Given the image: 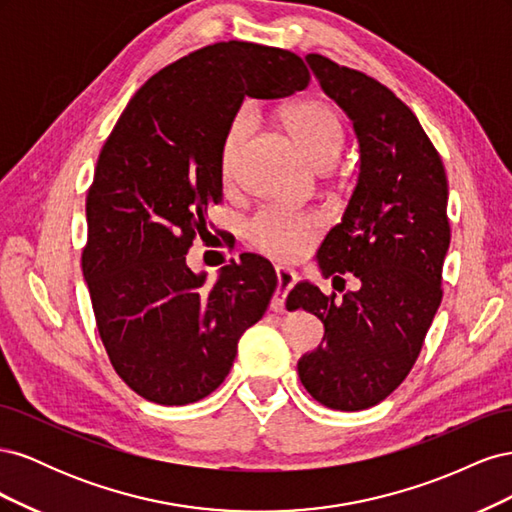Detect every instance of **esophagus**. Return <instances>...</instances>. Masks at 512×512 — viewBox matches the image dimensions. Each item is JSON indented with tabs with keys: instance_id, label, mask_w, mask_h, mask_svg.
Segmentation results:
<instances>
[{
	"instance_id": "34e87169",
	"label": "esophagus",
	"mask_w": 512,
	"mask_h": 512,
	"mask_svg": "<svg viewBox=\"0 0 512 512\" xmlns=\"http://www.w3.org/2000/svg\"><path fill=\"white\" fill-rule=\"evenodd\" d=\"M275 275H277V290H275L273 299H271V309H275V312H284L288 292L294 284H297L299 277H297V273H294L288 267H284V265L275 267Z\"/></svg>"
}]
</instances>
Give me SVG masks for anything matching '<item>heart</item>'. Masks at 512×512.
Wrapping results in <instances>:
<instances>
[{"label":"heart","mask_w":512,"mask_h":512,"mask_svg":"<svg viewBox=\"0 0 512 512\" xmlns=\"http://www.w3.org/2000/svg\"><path fill=\"white\" fill-rule=\"evenodd\" d=\"M282 123L292 141L316 166H327L337 158L344 145V123L337 108L327 100H303L282 111ZM254 130L250 108L232 117L222 141V179H232L237 153L245 138ZM320 220L316 213H299L286 209H262L245 224V237L256 250L275 258H294L307 250Z\"/></svg>","instance_id":"heart-1"}]
</instances>
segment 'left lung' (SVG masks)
Listing matches in <instances>:
<instances>
[{
  "label": "left lung",
  "instance_id": "1",
  "mask_svg": "<svg viewBox=\"0 0 512 512\" xmlns=\"http://www.w3.org/2000/svg\"><path fill=\"white\" fill-rule=\"evenodd\" d=\"M324 94L350 117L359 141V179L316 254L324 277L352 273L342 299L312 282L288 294L324 324L316 350L297 369L322 406L356 412L380 404L410 374L442 301V265L451 243L442 160L416 115L371 76L309 53Z\"/></svg>",
  "mask_w": 512,
  "mask_h": 512
}]
</instances>
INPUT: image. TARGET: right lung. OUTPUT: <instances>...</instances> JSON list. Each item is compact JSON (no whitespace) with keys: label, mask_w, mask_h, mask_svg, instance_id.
Segmentation results:
<instances>
[{"label":"right lung","mask_w":512,"mask_h":512,"mask_svg":"<svg viewBox=\"0 0 512 512\" xmlns=\"http://www.w3.org/2000/svg\"><path fill=\"white\" fill-rule=\"evenodd\" d=\"M307 83L290 51L211 44L153 74L100 151L83 275L108 359L153 404L211 395L267 312L277 286L269 260L243 254L207 284L185 254L222 200V141L243 98H286Z\"/></svg>","instance_id":"right-lung-1"}]
</instances>
